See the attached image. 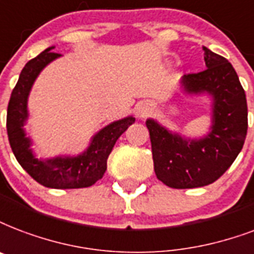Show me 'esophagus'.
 <instances>
[{"instance_id": "1", "label": "esophagus", "mask_w": 254, "mask_h": 254, "mask_svg": "<svg viewBox=\"0 0 254 254\" xmlns=\"http://www.w3.org/2000/svg\"><path fill=\"white\" fill-rule=\"evenodd\" d=\"M146 114H148V109H146V108H140V109H138V116H140V117H145Z\"/></svg>"}]
</instances>
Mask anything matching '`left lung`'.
<instances>
[{"label":"left lung","instance_id":"1","mask_svg":"<svg viewBox=\"0 0 254 254\" xmlns=\"http://www.w3.org/2000/svg\"><path fill=\"white\" fill-rule=\"evenodd\" d=\"M204 60L206 69L185 74L183 84L188 93L212 94V131L202 140L187 141L153 120L146 121L156 176L174 189L214 183L233 164L247 137V97L235 67L205 46Z\"/></svg>","mask_w":254,"mask_h":254}]
</instances>
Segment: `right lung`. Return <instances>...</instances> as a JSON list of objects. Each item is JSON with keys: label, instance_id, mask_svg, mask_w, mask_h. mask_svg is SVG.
I'll return each mask as SVG.
<instances>
[{"label": "right lung", "instance_id": "obj_1", "mask_svg": "<svg viewBox=\"0 0 254 254\" xmlns=\"http://www.w3.org/2000/svg\"><path fill=\"white\" fill-rule=\"evenodd\" d=\"M48 48L36 58L30 60L19 74L18 82L11 92L7 105L6 130L9 144L17 161L29 176L38 184L46 188L56 189H74L88 188L102 179L106 170V162L116 141L134 123L133 117L120 120L110 124L94 135L92 144L86 152L77 157H56L40 161L33 157L30 150V140L25 137L22 129L25 120L28 119L26 101L32 85L38 73L61 54L52 52Z\"/></svg>", "mask_w": 254, "mask_h": 254}]
</instances>
